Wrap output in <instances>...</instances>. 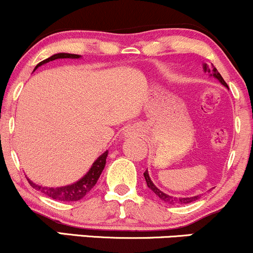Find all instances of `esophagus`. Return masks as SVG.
I'll use <instances>...</instances> for the list:
<instances>
[{
  "label": "esophagus",
  "mask_w": 253,
  "mask_h": 253,
  "mask_svg": "<svg viewBox=\"0 0 253 253\" xmlns=\"http://www.w3.org/2000/svg\"><path fill=\"white\" fill-rule=\"evenodd\" d=\"M126 134H127V135L133 134V129H132V128H127V129H126Z\"/></svg>",
  "instance_id": "1"
}]
</instances>
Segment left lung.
<instances>
[{
  "instance_id": "left-lung-1",
  "label": "left lung",
  "mask_w": 253,
  "mask_h": 253,
  "mask_svg": "<svg viewBox=\"0 0 253 253\" xmlns=\"http://www.w3.org/2000/svg\"><path fill=\"white\" fill-rule=\"evenodd\" d=\"M203 71L205 72H208L210 74V76L211 77L213 76L214 78H216L217 81H219L220 83L222 84L223 86H226V88H228L227 83L223 81V78L221 77V75L217 72V70L213 66V64H211V66L208 65V64H203ZM144 177H145V181L147 183V187L150 188L151 190L153 191V193L156 194L157 196L159 197V199L162 200V201H164L165 203H169V205H187V203H191V202H195L196 200L200 199V195H196V196H181V197H177V196H171L169 194H165L164 191H162L161 189H158V188L156 187L155 183L151 181L150 178V175H149V171H145L144 172Z\"/></svg>"
}]
</instances>
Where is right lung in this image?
I'll use <instances>...</instances> for the list:
<instances>
[{
  "mask_svg": "<svg viewBox=\"0 0 253 253\" xmlns=\"http://www.w3.org/2000/svg\"><path fill=\"white\" fill-rule=\"evenodd\" d=\"M82 56L80 54H72V53H56L53 56H51L47 59L40 62L38 65L34 68L33 71H36L39 66L43 65V64L52 62L54 59H64V58H70V59H80ZM107 157H108V151L103 152L96 161L94 162L90 168L88 172L84 175L82 178L78 179L77 182L72 183V184L63 185V187H42V185L36 184L34 182H32L30 178L28 179V183L34 188V189L42 193L43 195L51 197L53 200H58V201H64V202H70V201H78V200L83 199L86 194L89 193L92 188L96 184L97 179L100 178L101 173L106 167Z\"/></svg>",
  "mask_w": 253,
  "mask_h": 253,
  "instance_id": "obj_1",
  "label": "right lung"
}]
</instances>
